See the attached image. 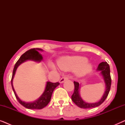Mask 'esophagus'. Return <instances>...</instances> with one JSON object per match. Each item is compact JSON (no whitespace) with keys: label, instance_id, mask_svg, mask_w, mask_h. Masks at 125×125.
Instances as JSON below:
<instances>
[{"label":"esophagus","instance_id":"esophagus-1","mask_svg":"<svg viewBox=\"0 0 125 125\" xmlns=\"http://www.w3.org/2000/svg\"><path fill=\"white\" fill-rule=\"evenodd\" d=\"M68 79V77H66V76L62 77L60 79V83H64V82L65 81V80H67Z\"/></svg>","mask_w":125,"mask_h":125}]
</instances>
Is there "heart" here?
Instances as JSON below:
<instances>
[{"mask_svg": "<svg viewBox=\"0 0 125 125\" xmlns=\"http://www.w3.org/2000/svg\"><path fill=\"white\" fill-rule=\"evenodd\" d=\"M59 65L63 71H73L77 76L81 77L89 73L93 66L83 56H72L63 58L59 61ZM54 68V66H52Z\"/></svg>", "mask_w": 125, "mask_h": 125, "instance_id": "1", "label": "heart"}]
</instances>
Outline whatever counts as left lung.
Here are the masks:
<instances>
[{
  "label": "left lung",
  "instance_id": "left-lung-1",
  "mask_svg": "<svg viewBox=\"0 0 125 125\" xmlns=\"http://www.w3.org/2000/svg\"><path fill=\"white\" fill-rule=\"evenodd\" d=\"M97 71L101 72V74L103 77L104 82L105 83L106 89L105 93L101 99L98 102L95 103H88L85 102L80 96V85L77 82L74 81V93L72 95V100L77 106L83 109L92 108V107H97L100 106L105 101L106 98L110 92L111 83H112V80L110 77V71L109 65L106 62H102L98 65V68L97 69Z\"/></svg>",
  "mask_w": 125,
  "mask_h": 125
}]
</instances>
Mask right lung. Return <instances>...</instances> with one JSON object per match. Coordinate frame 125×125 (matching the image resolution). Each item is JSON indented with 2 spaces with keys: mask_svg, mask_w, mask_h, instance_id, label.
Masks as SVG:
<instances>
[{
  "mask_svg": "<svg viewBox=\"0 0 125 125\" xmlns=\"http://www.w3.org/2000/svg\"><path fill=\"white\" fill-rule=\"evenodd\" d=\"M38 51H43V50L40 48L31 49L22 54L21 57H20V59L18 60L15 65L11 79L12 88L13 91L14 92L16 99L21 105H23L24 107L29 109H42L44 108V107H45L49 104V102H50L51 97H52L53 92L54 89L60 84L59 82L56 83H51V82L48 81L47 84H46L45 90H44L42 94L37 100L32 102H24L20 100L18 95H17L12 85L13 79L14 78L17 68L21 63L25 62V61L27 60H32L38 62H40L42 60V56Z\"/></svg>",
  "mask_w": 125,
  "mask_h": 125,
  "instance_id": "obj_1",
  "label": "right lung"
}]
</instances>
